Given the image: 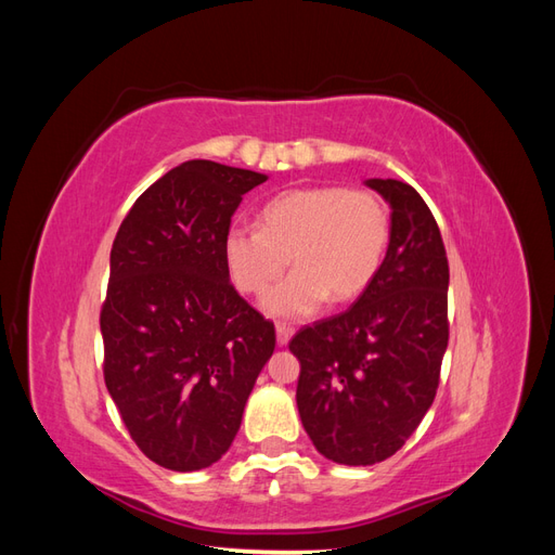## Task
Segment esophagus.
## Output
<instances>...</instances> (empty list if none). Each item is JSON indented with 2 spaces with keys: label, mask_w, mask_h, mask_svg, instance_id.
<instances>
[{
  "label": "esophagus",
  "mask_w": 555,
  "mask_h": 555,
  "mask_svg": "<svg viewBox=\"0 0 555 555\" xmlns=\"http://www.w3.org/2000/svg\"><path fill=\"white\" fill-rule=\"evenodd\" d=\"M275 335H278V345L284 347V345H289L292 335H294V328L289 324H278L275 326Z\"/></svg>",
  "instance_id": "obj_1"
}]
</instances>
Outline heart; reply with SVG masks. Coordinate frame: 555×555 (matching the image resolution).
Returning <instances> with one entry per match:
<instances>
[{"instance_id": "heart-1", "label": "heart", "mask_w": 555, "mask_h": 555, "mask_svg": "<svg viewBox=\"0 0 555 555\" xmlns=\"http://www.w3.org/2000/svg\"><path fill=\"white\" fill-rule=\"evenodd\" d=\"M391 241V215L367 190L340 184L298 188L273 196L259 227L231 224L224 263L241 294L263 296L294 263V273L266 296L273 317H306L326 304L357 298L377 275Z\"/></svg>"}]
</instances>
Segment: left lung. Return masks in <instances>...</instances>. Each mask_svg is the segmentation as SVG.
<instances>
[{"label": "left lung", "instance_id": "obj_1", "mask_svg": "<svg viewBox=\"0 0 555 555\" xmlns=\"http://www.w3.org/2000/svg\"><path fill=\"white\" fill-rule=\"evenodd\" d=\"M391 206V241L357 304L300 328L296 405L317 451L375 465L405 444L433 405L449 343V263L438 222L412 184L365 180Z\"/></svg>", "mask_w": 555, "mask_h": 555}]
</instances>
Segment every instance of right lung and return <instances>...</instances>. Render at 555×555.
Returning <instances> with one entry per match:
<instances>
[{"label": "right lung", "instance_id": "1", "mask_svg": "<svg viewBox=\"0 0 555 555\" xmlns=\"http://www.w3.org/2000/svg\"><path fill=\"white\" fill-rule=\"evenodd\" d=\"M263 173L184 162L137 198L111 249L104 379L150 461L194 473L220 461L275 349V326L233 289L224 236Z\"/></svg>", "mask_w": 555, "mask_h": 555}]
</instances>
